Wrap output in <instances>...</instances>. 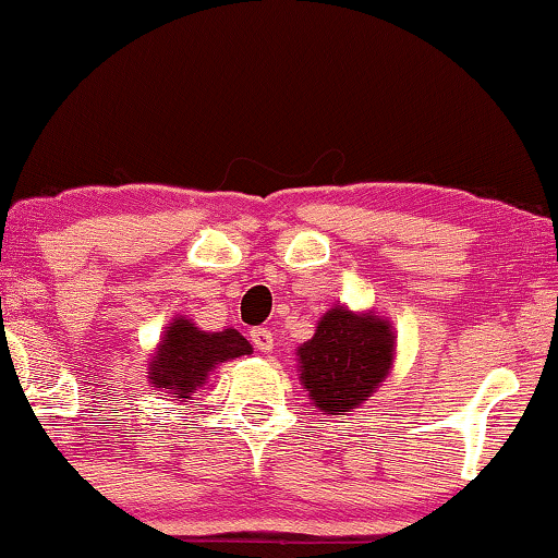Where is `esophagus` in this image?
<instances>
[{
	"mask_svg": "<svg viewBox=\"0 0 558 558\" xmlns=\"http://www.w3.org/2000/svg\"><path fill=\"white\" fill-rule=\"evenodd\" d=\"M252 342H254L256 350L271 352L274 350V332H271V327H256L254 332H252Z\"/></svg>",
	"mask_w": 558,
	"mask_h": 558,
	"instance_id": "34e87169",
	"label": "esophagus"
}]
</instances>
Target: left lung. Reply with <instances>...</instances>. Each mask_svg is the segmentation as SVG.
<instances>
[{
  "label": "left lung",
  "instance_id": "obj_1",
  "mask_svg": "<svg viewBox=\"0 0 558 558\" xmlns=\"http://www.w3.org/2000/svg\"><path fill=\"white\" fill-rule=\"evenodd\" d=\"M299 379L314 408L347 415L385 383L395 360V332L377 314L335 306L317 322L314 337L296 350Z\"/></svg>",
  "mask_w": 558,
  "mask_h": 558
}]
</instances>
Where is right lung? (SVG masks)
<instances>
[{
	"label": "right lung",
	"mask_w": 558,
	"mask_h": 558,
	"mask_svg": "<svg viewBox=\"0 0 558 558\" xmlns=\"http://www.w3.org/2000/svg\"><path fill=\"white\" fill-rule=\"evenodd\" d=\"M252 352L254 347L236 329L204 332L191 319L175 317L171 327H166V335L148 365L150 387L185 402L191 392H196V387L206 385L216 365Z\"/></svg>",
	"instance_id": "right-lung-1"
}]
</instances>
